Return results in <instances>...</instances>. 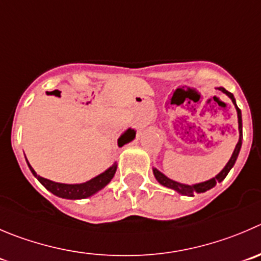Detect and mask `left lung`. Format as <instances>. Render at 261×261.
<instances>
[{"label":"left lung","instance_id":"left-lung-1","mask_svg":"<svg viewBox=\"0 0 261 261\" xmlns=\"http://www.w3.org/2000/svg\"><path fill=\"white\" fill-rule=\"evenodd\" d=\"M218 89H219V91H222L223 93H225V95H227L228 97L232 100L233 105H234V108H236V111H237L238 133H240L238 142H237V145H236L232 156H230V159L228 160V163L225 164L224 168H223V169L220 170V172L218 173L215 177H213L212 179H209V180H205V182L196 183V185H185V183H179V182H177V180L170 179V178L166 177L165 174H163L160 170H158L156 168H152V172H153V175H155L156 180H158L161 186H164V187H168V188H172V190H174L175 192H178L179 195L193 196L195 193H202V192H206V191L212 190L213 187H215V186H217V183L222 182V180L227 177V174L229 173V170L233 168L236 160H237L238 153H240L241 146H242V114H241V110L238 109L237 103H236L234 96H233L230 92H228L225 88H223V87H219Z\"/></svg>","mask_w":261,"mask_h":261}]
</instances>
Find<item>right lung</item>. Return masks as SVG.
Listing matches in <instances>:
<instances>
[{
	"mask_svg": "<svg viewBox=\"0 0 261 261\" xmlns=\"http://www.w3.org/2000/svg\"><path fill=\"white\" fill-rule=\"evenodd\" d=\"M135 138H136V130L132 128H128L125 132L118 138V146L119 147H121V146L126 145V143H129L130 141L135 140ZM27 164H28L32 174L39 180V183H41L46 190H48L49 192L54 193L55 196H58V197H61V198H66V200H82V198H87L93 196L95 193H97L98 191L105 188L106 186L111 182V179H113L114 175H115L116 168H118V164L114 163L110 168H108V169L105 170V172L96 175L95 178H92V179L87 180V182L68 185V183L54 182V180H49V179H46V178L41 177V175H38L36 172H34V169L32 168V165L29 164L28 160H27Z\"/></svg>",
	"mask_w": 261,
	"mask_h": 261,
	"instance_id": "right-lung-1",
	"label": "right lung"
}]
</instances>
